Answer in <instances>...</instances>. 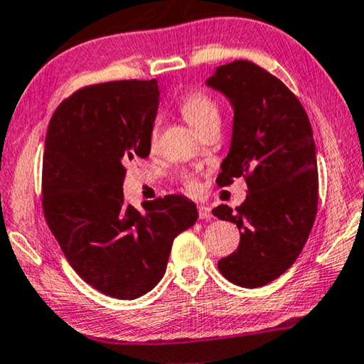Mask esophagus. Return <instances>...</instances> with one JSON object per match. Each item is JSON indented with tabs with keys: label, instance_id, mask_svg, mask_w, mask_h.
<instances>
[{
	"label": "esophagus",
	"instance_id": "1",
	"mask_svg": "<svg viewBox=\"0 0 364 364\" xmlns=\"http://www.w3.org/2000/svg\"><path fill=\"white\" fill-rule=\"evenodd\" d=\"M198 216H200V220L211 218V208H210V206H206V205L198 206Z\"/></svg>",
	"mask_w": 364,
	"mask_h": 364
}]
</instances>
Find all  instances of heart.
Masks as SVG:
<instances>
[{
	"label": "heart",
	"mask_w": 364,
	"mask_h": 364,
	"mask_svg": "<svg viewBox=\"0 0 364 364\" xmlns=\"http://www.w3.org/2000/svg\"><path fill=\"white\" fill-rule=\"evenodd\" d=\"M179 112L185 117V121L195 129L200 134L206 127L218 124L220 121V109L218 104L215 102L210 95H206L205 92L200 90H190L183 95V99L179 100ZM156 141V131L151 134V142ZM183 185L188 191L195 193L198 190V181L191 174H185L183 176Z\"/></svg>",
	"instance_id": "heart-1"
}]
</instances>
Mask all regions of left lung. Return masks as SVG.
I'll list each match as a JSON object with an SVG mask.
<instances>
[{"label":"left lung","mask_w":364,"mask_h":364,"mask_svg":"<svg viewBox=\"0 0 364 364\" xmlns=\"http://www.w3.org/2000/svg\"><path fill=\"white\" fill-rule=\"evenodd\" d=\"M206 85L233 107L232 142L216 183L243 176L248 186L235 210L211 211L240 230L238 248L218 270L240 287H262L291 269L314 225L319 178L312 127L296 95L248 60L216 67Z\"/></svg>","instance_id":"8db88e82"}]
</instances>
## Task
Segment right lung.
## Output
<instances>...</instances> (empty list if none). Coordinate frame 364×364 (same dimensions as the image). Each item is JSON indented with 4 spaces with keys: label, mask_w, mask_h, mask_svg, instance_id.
Here are the masks:
<instances>
[{
    "label": "right lung",
    "mask_w": 364,
    "mask_h": 364,
    "mask_svg": "<svg viewBox=\"0 0 364 364\" xmlns=\"http://www.w3.org/2000/svg\"><path fill=\"white\" fill-rule=\"evenodd\" d=\"M153 80L89 85L63 100L45 139V218L72 269L105 296L132 301L163 279L173 240L198 220L186 196L124 201L126 164L148 158L158 114Z\"/></svg>",
    "instance_id": "1"
}]
</instances>
